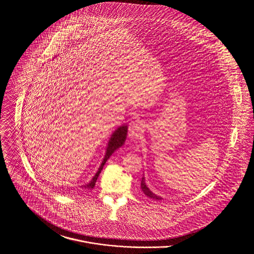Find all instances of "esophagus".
Listing matches in <instances>:
<instances>
[{"mask_svg":"<svg viewBox=\"0 0 254 254\" xmlns=\"http://www.w3.org/2000/svg\"><path fill=\"white\" fill-rule=\"evenodd\" d=\"M128 130H129V137L132 139H136L141 131L143 130V125L141 124V122L133 121L129 124L128 127Z\"/></svg>","mask_w":254,"mask_h":254,"instance_id":"obj_1","label":"esophagus"}]
</instances>
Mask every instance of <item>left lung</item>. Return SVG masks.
<instances>
[{
	"mask_svg": "<svg viewBox=\"0 0 254 254\" xmlns=\"http://www.w3.org/2000/svg\"><path fill=\"white\" fill-rule=\"evenodd\" d=\"M141 189H142L143 192H144L146 196H148L149 198H153V199H156V200H161V198H160L159 196L155 195L153 192H151L150 190L146 187V185H145V178H144V177L142 178V181H141Z\"/></svg>",
	"mask_w": 254,
	"mask_h": 254,
	"instance_id": "left-lung-1",
	"label": "left lung"
}]
</instances>
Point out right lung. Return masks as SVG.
Returning <instances> with one entry per match:
<instances>
[{"mask_svg": "<svg viewBox=\"0 0 254 254\" xmlns=\"http://www.w3.org/2000/svg\"><path fill=\"white\" fill-rule=\"evenodd\" d=\"M127 126L124 125V126H122L120 127H118V128L114 131V133L112 134V136H111V138H110V140H109L108 148H107V153H106L105 158H104V160H103V162H102V164H101V167L98 169V171H97L95 176L92 178V180L89 182L88 184H86L85 186H84L83 189L92 190V189L95 187V183H96V180L98 179V176L100 175V173H101L102 169L104 168L106 162L108 161V159L112 155V153H113L117 148H119L120 146L124 145V143H125V141H126V138H127Z\"/></svg>", "mask_w": 254, "mask_h": 254, "instance_id": "obj_1", "label": "right lung"}]
</instances>
